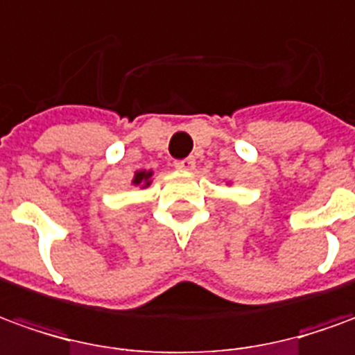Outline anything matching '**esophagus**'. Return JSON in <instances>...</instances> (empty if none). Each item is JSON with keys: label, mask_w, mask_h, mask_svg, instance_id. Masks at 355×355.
<instances>
[{"label": "esophagus", "mask_w": 355, "mask_h": 355, "mask_svg": "<svg viewBox=\"0 0 355 355\" xmlns=\"http://www.w3.org/2000/svg\"><path fill=\"white\" fill-rule=\"evenodd\" d=\"M173 166H175L178 170H183V172H191V170L195 168V158L189 157V158H183V160H175Z\"/></svg>", "instance_id": "obj_1"}]
</instances>
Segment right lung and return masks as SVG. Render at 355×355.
Here are the masks:
<instances>
[{
    "mask_svg": "<svg viewBox=\"0 0 355 355\" xmlns=\"http://www.w3.org/2000/svg\"><path fill=\"white\" fill-rule=\"evenodd\" d=\"M149 178H150V172H137L135 173V180H133V183H135V185H139V183L149 185Z\"/></svg>",
    "mask_w": 355,
    "mask_h": 355,
    "instance_id": "right-lung-1",
    "label": "right lung"
}]
</instances>
